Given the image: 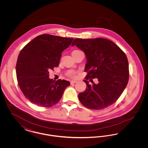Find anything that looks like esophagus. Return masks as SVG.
<instances>
[{
    "label": "esophagus",
    "mask_w": 148,
    "mask_h": 148,
    "mask_svg": "<svg viewBox=\"0 0 148 148\" xmlns=\"http://www.w3.org/2000/svg\"><path fill=\"white\" fill-rule=\"evenodd\" d=\"M77 83V81H76V80H71V84H74V83Z\"/></svg>",
    "instance_id": "esophagus-1"
}]
</instances>
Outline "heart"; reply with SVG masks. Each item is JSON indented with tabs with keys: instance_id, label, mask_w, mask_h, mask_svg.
Returning a JSON list of instances; mask_svg holds the SVG:
<instances>
[{
	"instance_id": "1",
	"label": "heart",
	"mask_w": 148,
	"mask_h": 148,
	"mask_svg": "<svg viewBox=\"0 0 148 148\" xmlns=\"http://www.w3.org/2000/svg\"><path fill=\"white\" fill-rule=\"evenodd\" d=\"M77 51H79V50H74L72 53ZM68 75H69V77H75V73L74 71H69L68 73Z\"/></svg>"
}]
</instances>
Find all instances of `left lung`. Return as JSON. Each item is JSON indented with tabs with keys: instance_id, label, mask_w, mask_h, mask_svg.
I'll return each instance as SVG.
<instances>
[{
	"instance_id": "left-lung-1",
	"label": "left lung",
	"mask_w": 148,
	"mask_h": 148,
	"mask_svg": "<svg viewBox=\"0 0 148 148\" xmlns=\"http://www.w3.org/2000/svg\"><path fill=\"white\" fill-rule=\"evenodd\" d=\"M76 45L85 54V71H88L84 92L79 94L80 103L90 109L99 110L113 104L127 86L129 80V64L127 56L118 46L104 38L75 39ZM97 78L95 84L87 80Z\"/></svg>"
}]
</instances>
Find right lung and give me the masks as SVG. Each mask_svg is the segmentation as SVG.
Masks as SVG:
<instances>
[{
	"mask_svg": "<svg viewBox=\"0 0 148 148\" xmlns=\"http://www.w3.org/2000/svg\"><path fill=\"white\" fill-rule=\"evenodd\" d=\"M74 40L50 34L39 35L20 52L16 65L18 85L24 96L42 107L56 104L70 82L50 79L49 69L59 66L62 53Z\"/></svg>",
	"mask_w": 148,
	"mask_h": 148,
	"instance_id": "add662e5",
	"label": "right lung"
}]
</instances>
